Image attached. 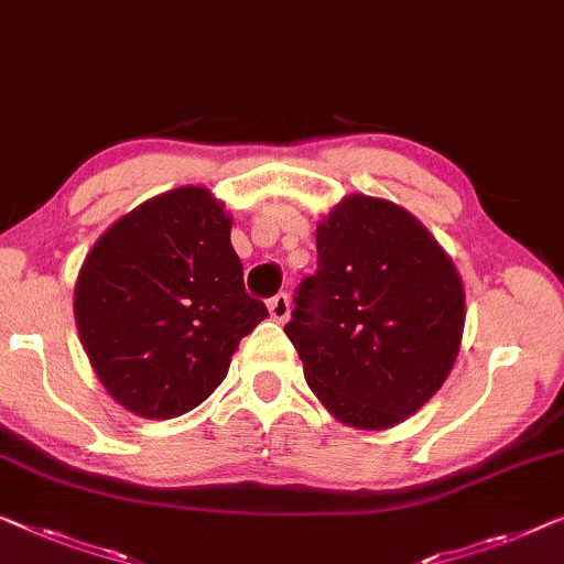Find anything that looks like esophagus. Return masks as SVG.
Returning <instances> with one entry per match:
<instances>
[{"label":"esophagus","instance_id":"1","mask_svg":"<svg viewBox=\"0 0 564 564\" xmlns=\"http://www.w3.org/2000/svg\"><path fill=\"white\" fill-rule=\"evenodd\" d=\"M269 313H272V317L276 323H284L290 317V297L284 295V292H280V295H274L272 300H269Z\"/></svg>","mask_w":564,"mask_h":564}]
</instances>
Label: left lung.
Returning <instances> with one entry per match:
<instances>
[{"label":"left lung","instance_id":"left-lung-1","mask_svg":"<svg viewBox=\"0 0 564 564\" xmlns=\"http://www.w3.org/2000/svg\"><path fill=\"white\" fill-rule=\"evenodd\" d=\"M317 269L284 333L315 397L350 427L383 430L443 387L465 295L451 257L394 203L348 195L317 226Z\"/></svg>","mask_w":564,"mask_h":564}]
</instances>
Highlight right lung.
<instances>
[{
  "label": "right lung",
  "instance_id": "right-lung-1",
  "mask_svg": "<svg viewBox=\"0 0 564 564\" xmlns=\"http://www.w3.org/2000/svg\"><path fill=\"white\" fill-rule=\"evenodd\" d=\"M76 325L106 391L147 420L181 417L226 379L269 315L247 295L231 218L206 187H177L119 218L86 257Z\"/></svg>",
  "mask_w": 564,
  "mask_h": 564
}]
</instances>
